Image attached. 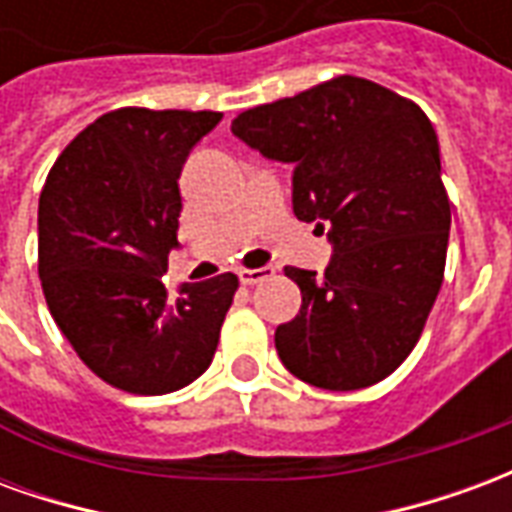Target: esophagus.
I'll use <instances>...</instances> for the list:
<instances>
[{
    "label": "esophagus",
    "instance_id": "34e87169",
    "mask_svg": "<svg viewBox=\"0 0 512 512\" xmlns=\"http://www.w3.org/2000/svg\"><path fill=\"white\" fill-rule=\"evenodd\" d=\"M274 277V268L263 266V268H241L238 271V279L244 282V285H257V282H263V279Z\"/></svg>",
    "mask_w": 512,
    "mask_h": 512
}]
</instances>
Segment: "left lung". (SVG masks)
Segmentation results:
<instances>
[{"mask_svg": "<svg viewBox=\"0 0 512 512\" xmlns=\"http://www.w3.org/2000/svg\"><path fill=\"white\" fill-rule=\"evenodd\" d=\"M233 134L293 164V213L329 227L323 277L285 268L301 310L277 326L282 365L332 392L365 389L406 362L439 296L450 197L439 139L414 101L359 76H334L246 109Z\"/></svg>", "mask_w": 512, "mask_h": 512, "instance_id": "obj_1", "label": "left lung"}]
</instances>
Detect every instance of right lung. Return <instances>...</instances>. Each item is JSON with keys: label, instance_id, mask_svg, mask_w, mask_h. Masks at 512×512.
I'll return each instance as SVG.
<instances>
[{"label": "right lung", "instance_id": "obj_1", "mask_svg": "<svg viewBox=\"0 0 512 512\" xmlns=\"http://www.w3.org/2000/svg\"><path fill=\"white\" fill-rule=\"evenodd\" d=\"M222 112L123 106L76 134L38 205V274L49 312L84 365L131 395H167L211 365L238 277L161 274L178 246V178Z\"/></svg>", "mask_w": 512, "mask_h": 512}]
</instances>
